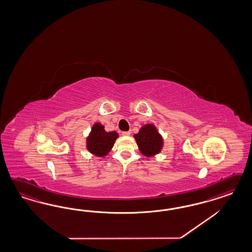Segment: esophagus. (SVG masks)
I'll use <instances>...</instances> for the list:
<instances>
[{
    "instance_id": "obj_1",
    "label": "esophagus",
    "mask_w": 252,
    "mask_h": 252,
    "mask_svg": "<svg viewBox=\"0 0 252 252\" xmlns=\"http://www.w3.org/2000/svg\"><path fill=\"white\" fill-rule=\"evenodd\" d=\"M130 134H131L130 131H123L122 132L123 136H129Z\"/></svg>"
}]
</instances>
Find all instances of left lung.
<instances>
[{"label":"left lung","instance_id":"obj_1","mask_svg":"<svg viewBox=\"0 0 252 252\" xmlns=\"http://www.w3.org/2000/svg\"><path fill=\"white\" fill-rule=\"evenodd\" d=\"M134 137L139 151L147 157L160 153L162 147V137L153 125L143 126Z\"/></svg>","mask_w":252,"mask_h":252}]
</instances>
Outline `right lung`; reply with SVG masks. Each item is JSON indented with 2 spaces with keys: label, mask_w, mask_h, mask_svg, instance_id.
Segmentation results:
<instances>
[{
  "label": "right lung",
  "mask_w": 252,
  "mask_h": 252,
  "mask_svg": "<svg viewBox=\"0 0 252 252\" xmlns=\"http://www.w3.org/2000/svg\"><path fill=\"white\" fill-rule=\"evenodd\" d=\"M117 137L118 134L116 132H106L101 124L96 123L87 138V148L93 154L103 157L111 151Z\"/></svg>",
  "instance_id": "1"
}]
</instances>
